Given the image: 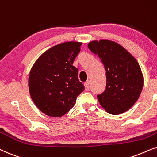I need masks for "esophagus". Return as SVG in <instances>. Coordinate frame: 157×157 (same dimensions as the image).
<instances>
[{
    "label": "esophagus",
    "mask_w": 157,
    "mask_h": 157,
    "mask_svg": "<svg viewBox=\"0 0 157 157\" xmlns=\"http://www.w3.org/2000/svg\"><path fill=\"white\" fill-rule=\"evenodd\" d=\"M85 90H89V88H90V81L87 80L86 82H85Z\"/></svg>",
    "instance_id": "esophagus-1"
}]
</instances>
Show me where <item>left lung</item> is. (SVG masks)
I'll list each match as a JSON object with an SVG mask.
<instances>
[{"mask_svg": "<svg viewBox=\"0 0 157 157\" xmlns=\"http://www.w3.org/2000/svg\"><path fill=\"white\" fill-rule=\"evenodd\" d=\"M89 49L98 54L106 71V88L97 95L106 112L118 115L127 111L139 99L144 77L137 60L119 44L107 39L92 41Z\"/></svg>", "mask_w": 157, "mask_h": 157, "instance_id": "obj_1", "label": "left lung"}]
</instances>
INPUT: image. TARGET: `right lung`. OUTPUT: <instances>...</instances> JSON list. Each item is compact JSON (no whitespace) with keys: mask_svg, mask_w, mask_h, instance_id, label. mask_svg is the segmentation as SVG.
Here are the masks:
<instances>
[{"mask_svg":"<svg viewBox=\"0 0 157 157\" xmlns=\"http://www.w3.org/2000/svg\"><path fill=\"white\" fill-rule=\"evenodd\" d=\"M81 42L67 41L44 52L31 69L29 90L35 105L49 116L61 117L72 108L84 90L73 66Z\"/></svg>","mask_w":157,"mask_h":157,"instance_id":"add662e5","label":"right lung"}]
</instances>
